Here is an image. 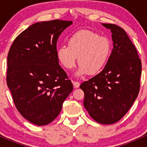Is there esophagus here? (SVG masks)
Here are the masks:
<instances>
[{"instance_id": "1", "label": "esophagus", "mask_w": 147, "mask_h": 147, "mask_svg": "<svg viewBox=\"0 0 147 147\" xmlns=\"http://www.w3.org/2000/svg\"><path fill=\"white\" fill-rule=\"evenodd\" d=\"M72 84H73V86H75V88H79V86H80V83L78 82H72Z\"/></svg>"}]
</instances>
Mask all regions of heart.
I'll return each mask as SVG.
<instances>
[{"label":"heart","mask_w":147,"mask_h":147,"mask_svg":"<svg viewBox=\"0 0 147 147\" xmlns=\"http://www.w3.org/2000/svg\"><path fill=\"white\" fill-rule=\"evenodd\" d=\"M111 43L106 37L87 30L77 32L69 38L68 46L63 45L57 50V57L62 66L71 70L78 58L79 68L77 75L99 73L109 60Z\"/></svg>","instance_id":"1"}]
</instances>
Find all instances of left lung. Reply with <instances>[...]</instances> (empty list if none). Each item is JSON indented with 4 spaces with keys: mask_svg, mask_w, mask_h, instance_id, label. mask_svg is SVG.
I'll use <instances>...</instances> for the list:
<instances>
[{
    "mask_svg": "<svg viewBox=\"0 0 147 147\" xmlns=\"http://www.w3.org/2000/svg\"><path fill=\"white\" fill-rule=\"evenodd\" d=\"M103 25L113 34V49L102 71L83 82L80 88L90 117L100 124H111L125 115L137 98L142 63L124 29L110 23Z\"/></svg>",
    "mask_w": 147,
    "mask_h": 147,
    "instance_id": "obj_1",
    "label": "left lung"
}]
</instances>
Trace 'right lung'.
<instances>
[{
	"label": "right lung",
	"mask_w": 147,
	"mask_h": 147,
	"mask_svg": "<svg viewBox=\"0 0 147 147\" xmlns=\"http://www.w3.org/2000/svg\"><path fill=\"white\" fill-rule=\"evenodd\" d=\"M72 23L61 20L36 23L18 35L10 47L7 84L18 112L36 125L52 122L73 90L57 57V39Z\"/></svg>",
	"instance_id": "1"
}]
</instances>
